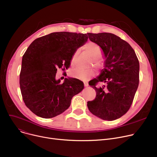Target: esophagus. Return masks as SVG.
Wrapping results in <instances>:
<instances>
[{
    "label": "esophagus",
    "mask_w": 157,
    "mask_h": 157,
    "mask_svg": "<svg viewBox=\"0 0 157 157\" xmlns=\"http://www.w3.org/2000/svg\"><path fill=\"white\" fill-rule=\"evenodd\" d=\"M84 86H85V87H88V84L87 83H84Z\"/></svg>",
    "instance_id": "34e87169"
}]
</instances>
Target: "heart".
I'll list each match as a JSON object with an SVG mask.
<instances>
[{"mask_svg":"<svg viewBox=\"0 0 157 157\" xmlns=\"http://www.w3.org/2000/svg\"><path fill=\"white\" fill-rule=\"evenodd\" d=\"M84 49L86 52V53H88L90 56H91L92 58H93V62L95 63H97L98 59L101 57L102 54V51L100 47L94 42H88L84 46ZM76 55L77 52H76L73 54L71 60V65H74V61H75L76 59ZM70 74L73 78H75L83 81H86L95 75V71L92 69L83 70L79 68H76L71 71Z\"/></svg>","mask_w":157,"mask_h":157,"instance_id":"obj_1","label":"heart"}]
</instances>
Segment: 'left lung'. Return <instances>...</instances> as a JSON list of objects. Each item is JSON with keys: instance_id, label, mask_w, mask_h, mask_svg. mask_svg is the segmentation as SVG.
I'll use <instances>...</instances> for the list:
<instances>
[{"instance_id": "1", "label": "left lung", "mask_w": 157, "mask_h": 157, "mask_svg": "<svg viewBox=\"0 0 157 157\" xmlns=\"http://www.w3.org/2000/svg\"><path fill=\"white\" fill-rule=\"evenodd\" d=\"M88 37L101 47L105 60L100 75L90 85L96 91V97L87 106L102 120H117L128 111L138 88V59L128 43L111 33H88ZM98 82L106 85L97 88Z\"/></svg>"}]
</instances>
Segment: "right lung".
Wrapping results in <instances>:
<instances>
[{"instance_id": "obj_1", "label": "right lung", "mask_w": 157, "mask_h": 157, "mask_svg": "<svg viewBox=\"0 0 157 157\" xmlns=\"http://www.w3.org/2000/svg\"><path fill=\"white\" fill-rule=\"evenodd\" d=\"M88 36L68 32H53L35 39L23 55L20 75L23 100L37 116L51 118L69 108L72 98L84 88L76 78L56 79L57 68L67 69L78 48Z\"/></svg>"}]
</instances>
